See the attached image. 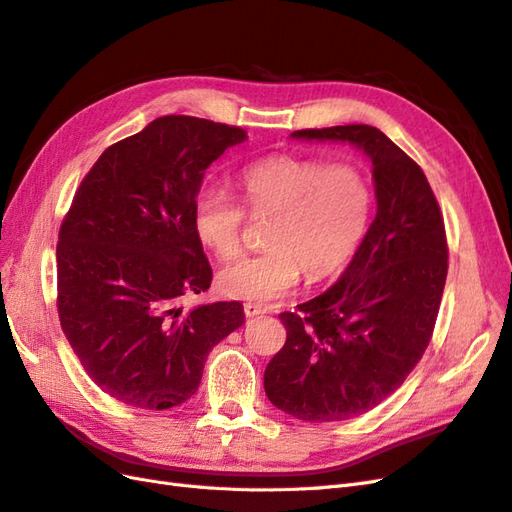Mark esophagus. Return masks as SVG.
I'll list each match as a JSON object with an SVG mask.
<instances>
[{"label": "esophagus", "mask_w": 512, "mask_h": 512, "mask_svg": "<svg viewBox=\"0 0 512 512\" xmlns=\"http://www.w3.org/2000/svg\"><path fill=\"white\" fill-rule=\"evenodd\" d=\"M243 312H245V316H258V314H265L267 309L262 305H256V303H245Z\"/></svg>", "instance_id": "34e87169"}]
</instances>
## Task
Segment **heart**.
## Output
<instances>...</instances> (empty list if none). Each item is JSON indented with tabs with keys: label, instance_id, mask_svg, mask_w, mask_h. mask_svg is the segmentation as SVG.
<instances>
[{
	"label": "heart",
	"instance_id": "obj_1",
	"mask_svg": "<svg viewBox=\"0 0 512 512\" xmlns=\"http://www.w3.org/2000/svg\"><path fill=\"white\" fill-rule=\"evenodd\" d=\"M241 198L254 218L271 222L265 252L224 267L218 288L228 299L269 303L297 286L301 273L320 280L337 271L363 241L374 188L361 166L316 158L271 156L245 166ZM243 207L218 185L194 196L192 226L198 241L220 260L241 252Z\"/></svg>",
	"mask_w": 512,
	"mask_h": 512
}]
</instances>
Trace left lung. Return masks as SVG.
Returning <instances> with one entry per match:
<instances>
[{
  "label": "left lung",
  "mask_w": 512,
  "mask_h": 512,
  "mask_svg": "<svg viewBox=\"0 0 512 512\" xmlns=\"http://www.w3.org/2000/svg\"><path fill=\"white\" fill-rule=\"evenodd\" d=\"M292 136L348 141L374 166L376 220L327 292L280 314L286 344L265 369L275 408L309 423L346 421L395 393L431 342L448 271L444 218L421 166L378 128Z\"/></svg>",
  "instance_id": "obj_1"
}]
</instances>
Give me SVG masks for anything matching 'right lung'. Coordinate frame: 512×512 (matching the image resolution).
Wrapping results in <instances>:
<instances>
[{"instance_id": "add662e5", "label": "right lung", "mask_w": 512, "mask_h": 512, "mask_svg": "<svg viewBox=\"0 0 512 512\" xmlns=\"http://www.w3.org/2000/svg\"><path fill=\"white\" fill-rule=\"evenodd\" d=\"M237 126L166 115L108 147L59 228L57 312L87 376L121 404L190 399L211 348L245 322L239 301L185 312L211 286L192 226L205 170L245 141Z\"/></svg>"}]
</instances>
